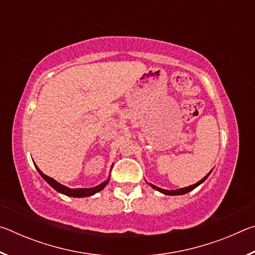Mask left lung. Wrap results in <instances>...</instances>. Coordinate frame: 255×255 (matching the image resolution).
Segmentation results:
<instances>
[{
	"label": "left lung",
	"mask_w": 255,
	"mask_h": 255,
	"mask_svg": "<svg viewBox=\"0 0 255 255\" xmlns=\"http://www.w3.org/2000/svg\"><path fill=\"white\" fill-rule=\"evenodd\" d=\"M211 172V171H210ZM210 172L208 174H207L205 178H202L199 182H197V183H195V184H192V185H189V187H187V188H182V189H178V190H165V189H161V188H158V187H156V185H154V184H152V183H149V185L152 188H154L155 190H157V191H159V192H162V193H164V195H169V196H176V195H184V193H187V192H189V191H191V190H193L195 188H197L198 185L199 184H201L202 182H204V181L208 178V175L210 174Z\"/></svg>",
	"instance_id": "8db88e82"
}]
</instances>
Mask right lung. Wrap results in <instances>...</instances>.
Segmentation results:
<instances>
[{"instance_id": "add662e5", "label": "right lung", "mask_w": 255, "mask_h": 255, "mask_svg": "<svg viewBox=\"0 0 255 255\" xmlns=\"http://www.w3.org/2000/svg\"><path fill=\"white\" fill-rule=\"evenodd\" d=\"M37 167V166H36ZM38 172H39V174L42 176L46 180V182H48L51 187H53L56 191H58L60 193H63V195H66V196H70V197H75V198H82V197H89V196H92L94 193H97L99 191H101V190L106 187L109 182V179L105 182H102L101 184L97 185V187L94 188H89V189H70L65 187V185L58 183L57 181H55L53 178H49V176H47L46 174L42 173V172L38 169Z\"/></svg>"}]
</instances>
